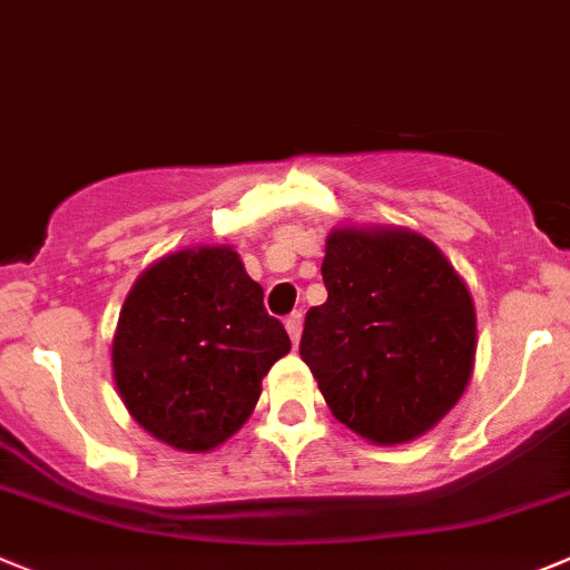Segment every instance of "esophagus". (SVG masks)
I'll return each mask as SVG.
<instances>
[{
  "instance_id": "obj_1",
  "label": "esophagus",
  "mask_w": 570,
  "mask_h": 570,
  "mask_svg": "<svg viewBox=\"0 0 570 570\" xmlns=\"http://www.w3.org/2000/svg\"><path fill=\"white\" fill-rule=\"evenodd\" d=\"M301 330H304V315H301V312H292V315L286 317V332H289L292 343L301 341Z\"/></svg>"
}]
</instances>
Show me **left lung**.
Instances as JSON below:
<instances>
[{
    "instance_id": "obj_1",
    "label": "left lung",
    "mask_w": 570,
    "mask_h": 570,
    "mask_svg": "<svg viewBox=\"0 0 570 570\" xmlns=\"http://www.w3.org/2000/svg\"><path fill=\"white\" fill-rule=\"evenodd\" d=\"M326 304L306 312L301 357L332 414L381 445L429 432L474 363V304L432 240L406 229H337Z\"/></svg>"
}]
</instances>
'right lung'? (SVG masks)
Here are the masks:
<instances>
[{"mask_svg": "<svg viewBox=\"0 0 570 570\" xmlns=\"http://www.w3.org/2000/svg\"><path fill=\"white\" fill-rule=\"evenodd\" d=\"M289 346L233 249H184L153 264L127 295L112 374L153 438L209 451L247 423L264 374Z\"/></svg>", "mask_w": 570, "mask_h": 570, "instance_id": "obj_1", "label": "right lung"}]
</instances>
